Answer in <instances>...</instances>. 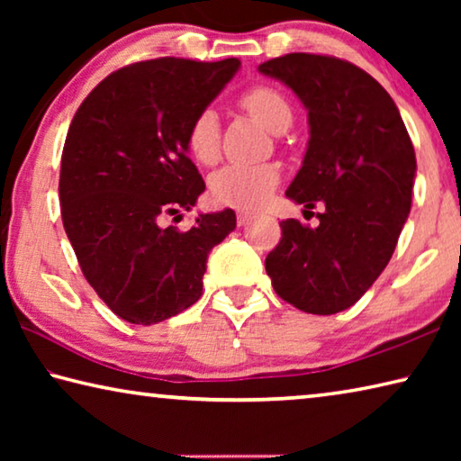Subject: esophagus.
I'll use <instances>...</instances> for the list:
<instances>
[{
    "label": "esophagus",
    "instance_id": "34e87169",
    "mask_svg": "<svg viewBox=\"0 0 461 461\" xmlns=\"http://www.w3.org/2000/svg\"><path fill=\"white\" fill-rule=\"evenodd\" d=\"M249 220H252V212H248V209H240V212H238V225H246Z\"/></svg>",
    "mask_w": 461,
    "mask_h": 461
}]
</instances>
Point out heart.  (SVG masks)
Masks as SVG:
<instances>
[{
    "label": "heart",
    "mask_w": 461,
    "mask_h": 461,
    "mask_svg": "<svg viewBox=\"0 0 461 461\" xmlns=\"http://www.w3.org/2000/svg\"><path fill=\"white\" fill-rule=\"evenodd\" d=\"M240 105L264 128L280 134L293 122V109L283 93L268 85H256L240 97ZM186 148L201 165H215L220 158V122L213 109H203L186 130ZM278 185V170L272 165H230L212 178V193L221 205L252 209L268 199Z\"/></svg>",
    "instance_id": "b5f03b06"
}]
</instances>
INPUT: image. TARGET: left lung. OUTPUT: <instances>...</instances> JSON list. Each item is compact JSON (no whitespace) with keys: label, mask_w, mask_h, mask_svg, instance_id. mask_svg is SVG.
<instances>
[{"label":"left lung","mask_w":461,"mask_h":461,"mask_svg":"<svg viewBox=\"0 0 461 461\" xmlns=\"http://www.w3.org/2000/svg\"><path fill=\"white\" fill-rule=\"evenodd\" d=\"M307 107L309 144L286 197L319 225L280 221L267 256L280 299L313 315L352 307L393 258L411 212L415 148L386 89L352 62L293 52L262 62Z\"/></svg>","instance_id":"left-lung-1"}]
</instances>
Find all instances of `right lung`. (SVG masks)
Here are the masks:
<instances>
[{"label": "right lung", "instance_id": "1", "mask_svg": "<svg viewBox=\"0 0 461 461\" xmlns=\"http://www.w3.org/2000/svg\"><path fill=\"white\" fill-rule=\"evenodd\" d=\"M240 68L238 59H154L105 77L68 128L60 160V215L87 283L136 325L199 301L207 256L236 230V213L191 212L205 183L186 156V130Z\"/></svg>", "mask_w": 461, "mask_h": 461}]
</instances>
